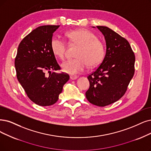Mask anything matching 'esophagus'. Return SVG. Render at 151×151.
<instances>
[{
  "instance_id": "1",
  "label": "esophagus",
  "mask_w": 151,
  "mask_h": 151,
  "mask_svg": "<svg viewBox=\"0 0 151 151\" xmlns=\"http://www.w3.org/2000/svg\"><path fill=\"white\" fill-rule=\"evenodd\" d=\"M70 79H72V80H75L77 78V76H70Z\"/></svg>"
}]
</instances>
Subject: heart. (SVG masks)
Instances as JSON below:
<instances>
[{"label": "heart", "instance_id": "b5f03b06", "mask_svg": "<svg viewBox=\"0 0 151 151\" xmlns=\"http://www.w3.org/2000/svg\"><path fill=\"white\" fill-rule=\"evenodd\" d=\"M65 36L70 46H78L76 52V58L64 62L63 70L70 74H76L82 71L87 65L93 67L99 64L105 54L104 43L97 38L96 35L87 29L69 30ZM52 51L55 56L64 59L68 46L65 41L60 37H55L51 40Z\"/></svg>", "mask_w": 151, "mask_h": 151}]
</instances>
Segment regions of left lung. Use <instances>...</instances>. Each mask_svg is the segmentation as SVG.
Segmentation results:
<instances>
[{
	"label": "left lung",
	"mask_w": 151,
	"mask_h": 151,
	"mask_svg": "<svg viewBox=\"0 0 151 151\" xmlns=\"http://www.w3.org/2000/svg\"><path fill=\"white\" fill-rule=\"evenodd\" d=\"M96 27L105 37L106 55L87 77L90 87L86 96L92 104L105 106L118 101L127 90L134 74L135 56L124 38L106 27Z\"/></svg>",
	"instance_id": "obj_1"
}]
</instances>
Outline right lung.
Returning a JSON list of instances; mask_svg holds the SVG:
<instances>
[{"instance_id":"add662e5","label":"right lung","mask_w":151,"mask_h":151,"mask_svg":"<svg viewBox=\"0 0 151 151\" xmlns=\"http://www.w3.org/2000/svg\"><path fill=\"white\" fill-rule=\"evenodd\" d=\"M59 27L44 25L33 29L20 42L15 59L18 81L28 97L42 106L55 104L69 79L66 73L51 72L61 69L51 46L53 33Z\"/></svg>"}]
</instances>
